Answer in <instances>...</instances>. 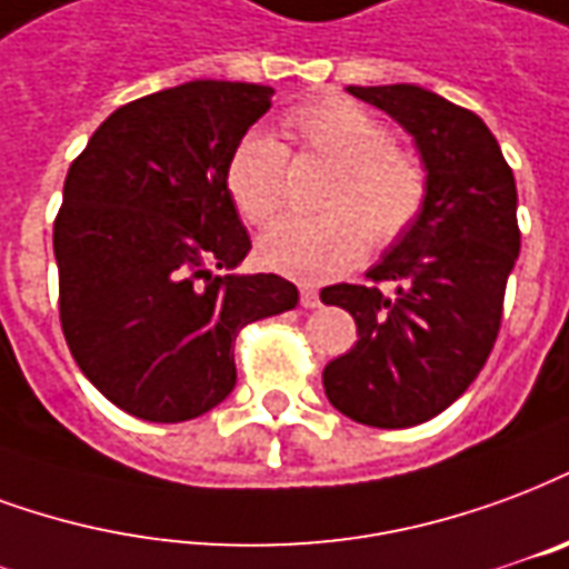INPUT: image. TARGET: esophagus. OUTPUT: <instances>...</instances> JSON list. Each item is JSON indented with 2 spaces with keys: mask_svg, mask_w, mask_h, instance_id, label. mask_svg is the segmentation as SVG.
Returning a JSON list of instances; mask_svg holds the SVG:
<instances>
[{
  "mask_svg": "<svg viewBox=\"0 0 569 569\" xmlns=\"http://www.w3.org/2000/svg\"><path fill=\"white\" fill-rule=\"evenodd\" d=\"M301 307H319V289H313V286H301Z\"/></svg>",
  "mask_w": 569,
  "mask_h": 569,
  "instance_id": "obj_1",
  "label": "esophagus"
}]
</instances>
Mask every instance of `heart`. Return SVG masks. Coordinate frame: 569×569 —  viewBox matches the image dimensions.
<instances>
[{
    "label": "heart",
    "mask_w": 569,
    "mask_h": 569,
    "mask_svg": "<svg viewBox=\"0 0 569 569\" xmlns=\"http://www.w3.org/2000/svg\"><path fill=\"white\" fill-rule=\"evenodd\" d=\"M301 153L338 166L322 208L326 217L277 222L262 238L268 268L305 283L328 280L361 262L365 247L389 250L413 229L428 201V171L410 150L395 147L389 126L347 99H322L286 117ZM289 153L268 132H247L231 150L226 187L250 226L280 213Z\"/></svg>",
    "instance_id": "b5f03b06"
}]
</instances>
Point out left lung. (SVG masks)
I'll list each match as a JSON object with an SVG mask.
<instances>
[{
    "label": "left lung",
    "instance_id": "left-lung-1",
    "mask_svg": "<svg viewBox=\"0 0 569 569\" xmlns=\"http://www.w3.org/2000/svg\"><path fill=\"white\" fill-rule=\"evenodd\" d=\"M416 138L428 171L422 217L365 277L322 289L359 340L331 359V407L370 428H410L458 401L495 349L519 259L516 178L477 113L413 83L349 87ZM391 282L395 293H382Z\"/></svg>",
    "mask_w": 569,
    "mask_h": 569
}]
</instances>
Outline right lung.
<instances>
[{"instance_id": "1", "label": "right lung", "mask_w": 569, "mask_h": 569, "mask_svg": "<svg viewBox=\"0 0 569 569\" xmlns=\"http://www.w3.org/2000/svg\"><path fill=\"white\" fill-rule=\"evenodd\" d=\"M271 87L189 81L117 108L71 162L53 220L60 322L83 377L129 416L187 422L234 389L243 326L298 305L231 271L250 234L226 168Z\"/></svg>"}]
</instances>
